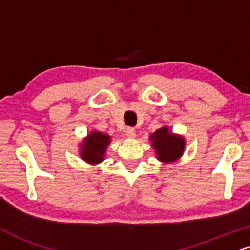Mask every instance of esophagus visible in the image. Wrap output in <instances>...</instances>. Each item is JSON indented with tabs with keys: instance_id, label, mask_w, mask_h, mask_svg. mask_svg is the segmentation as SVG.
I'll list each match as a JSON object with an SVG mask.
<instances>
[{
	"instance_id": "34e87169",
	"label": "esophagus",
	"mask_w": 250,
	"mask_h": 250,
	"mask_svg": "<svg viewBox=\"0 0 250 250\" xmlns=\"http://www.w3.org/2000/svg\"><path fill=\"white\" fill-rule=\"evenodd\" d=\"M125 133H126V135H127L128 138H135V130H134L133 127H127V128H126Z\"/></svg>"
}]
</instances>
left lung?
Returning a JSON list of instances; mask_svg holds the SVG:
<instances>
[{
  "label": "left lung",
  "instance_id": "obj_1",
  "mask_svg": "<svg viewBox=\"0 0 250 250\" xmlns=\"http://www.w3.org/2000/svg\"><path fill=\"white\" fill-rule=\"evenodd\" d=\"M149 139L156 152V159L163 163L174 162L180 159L186 147V139L182 135L171 133L167 126L156 130L150 134Z\"/></svg>",
  "mask_w": 250,
  "mask_h": 250
}]
</instances>
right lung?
<instances>
[{"instance_id": "right-lung-1", "label": "right lung", "mask_w": 250, "mask_h": 250, "mask_svg": "<svg viewBox=\"0 0 250 250\" xmlns=\"http://www.w3.org/2000/svg\"><path fill=\"white\" fill-rule=\"evenodd\" d=\"M111 143V137L102 132L92 131L80 145L81 159L90 165H97L104 160L107 146Z\"/></svg>"}]
</instances>
